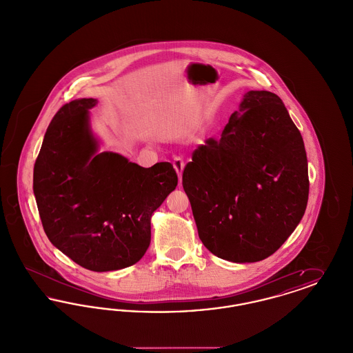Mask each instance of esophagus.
Wrapping results in <instances>:
<instances>
[{
	"mask_svg": "<svg viewBox=\"0 0 353 353\" xmlns=\"http://www.w3.org/2000/svg\"><path fill=\"white\" fill-rule=\"evenodd\" d=\"M173 167H174L177 174H179V179L181 180V174H183V170H184L185 167L184 159L181 156H174L173 157Z\"/></svg>",
	"mask_w": 353,
	"mask_h": 353,
	"instance_id": "1",
	"label": "esophagus"
}]
</instances>
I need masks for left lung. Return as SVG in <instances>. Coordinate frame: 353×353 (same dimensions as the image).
<instances>
[{
	"mask_svg": "<svg viewBox=\"0 0 353 353\" xmlns=\"http://www.w3.org/2000/svg\"><path fill=\"white\" fill-rule=\"evenodd\" d=\"M183 186L209 252L236 263L276 252L301 222L310 190L302 134L282 99L245 94L221 139L193 152Z\"/></svg>",
	"mask_w": 353,
	"mask_h": 353,
	"instance_id": "left-lung-1",
	"label": "left lung"
}]
</instances>
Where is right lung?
I'll use <instances>...</instances> for the list:
<instances>
[{"label": "right lung", "mask_w": 353, "mask_h": 353, "mask_svg": "<svg viewBox=\"0 0 353 353\" xmlns=\"http://www.w3.org/2000/svg\"><path fill=\"white\" fill-rule=\"evenodd\" d=\"M97 99H78L51 120L34 164L33 190L51 243L91 271L139 262L151 243L152 213L177 186L170 163L143 168L98 151L88 125Z\"/></svg>", "instance_id": "1"}]
</instances>
